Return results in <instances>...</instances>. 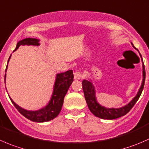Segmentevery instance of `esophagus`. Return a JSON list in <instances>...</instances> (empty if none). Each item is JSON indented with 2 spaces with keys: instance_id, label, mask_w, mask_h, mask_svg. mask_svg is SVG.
Masks as SVG:
<instances>
[{
  "instance_id": "34e87169",
  "label": "esophagus",
  "mask_w": 149,
  "mask_h": 149,
  "mask_svg": "<svg viewBox=\"0 0 149 149\" xmlns=\"http://www.w3.org/2000/svg\"><path fill=\"white\" fill-rule=\"evenodd\" d=\"M74 77L75 79H80L82 77V74L81 72L77 71L74 73Z\"/></svg>"
}]
</instances>
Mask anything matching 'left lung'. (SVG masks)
Listing matches in <instances>:
<instances>
[{"mask_svg": "<svg viewBox=\"0 0 149 149\" xmlns=\"http://www.w3.org/2000/svg\"><path fill=\"white\" fill-rule=\"evenodd\" d=\"M140 55H141V54H140ZM145 66H144L143 63V81L138 93H137L135 97H134L133 99H132L129 104L125 105V107H120V108L118 109H109L100 105L96 100L95 88H94V86L93 85L92 82H90V81L88 80H86V79H84L82 82V90H83L85 100H86L87 104H88V108H89L90 111H91L95 117L104 119V120H114V119L119 118V117H123V116L125 115L127 113H128L130 111L131 109L133 107V106L135 105V103L137 102V101L138 100L139 97L141 96V93H142L143 89L144 83H145Z\"/></svg>", "mask_w": 149, "mask_h": 149, "instance_id": "8db88e82", "label": "left lung"}]
</instances>
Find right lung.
<instances>
[{"label": "right lung", "instance_id": "1", "mask_svg": "<svg viewBox=\"0 0 149 149\" xmlns=\"http://www.w3.org/2000/svg\"><path fill=\"white\" fill-rule=\"evenodd\" d=\"M39 40L35 39V38H25L17 42V47L14 51L18 49L20 45H39ZM11 56L8 58V63L11 58ZM7 67H8V64L6 66V72L7 70ZM73 78H74V75H73L72 70H69L65 72L57 74L54 86V91H53L52 96L49 103L46 107L38 111H28V110L24 109L17 105L16 103H14V101L10 97L9 98L16 109L28 120L35 122V123H45V122L50 121L56 118L61 111V107L64 103V96L67 94V91L71 85L72 82H73Z\"/></svg>", "mask_w": 149, "mask_h": 149}]
</instances>
